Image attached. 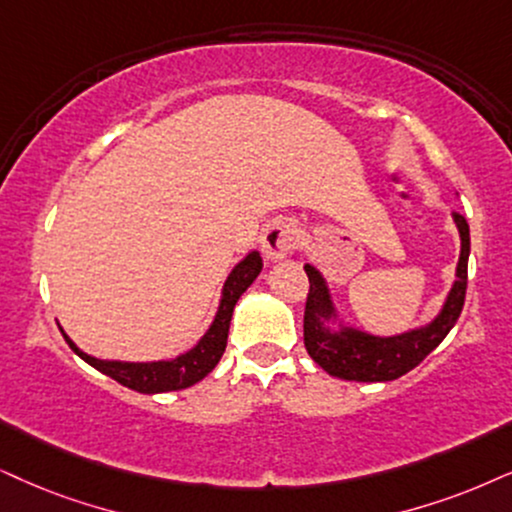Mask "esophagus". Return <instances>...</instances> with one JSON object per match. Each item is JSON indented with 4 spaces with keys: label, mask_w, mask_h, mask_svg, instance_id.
<instances>
[{
    "label": "esophagus",
    "mask_w": 512,
    "mask_h": 512,
    "mask_svg": "<svg viewBox=\"0 0 512 512\" xmlns=\"http://www.w3.org/2000/svg\"><path fill=\"white\" fill-rule=\"evenodd\" d=\"M262 252L269 262H278L288 257L297 245V234L286 219H274L262 229Z\"/></svg>",
    "instance_id": "34e87169"
}]
</instances>
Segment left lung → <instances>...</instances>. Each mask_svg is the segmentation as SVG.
<instances>
[{
	"label": "left lung",
	"instance_id": "obj_1",
	"mask_svg": "<svg viewBox=\"0 0 512 512\" xmlns=\"http://www.w3.org/2000/svg\"><path fill=\"white\" fill-rule=\"evenodd\" d=\"M461 255L456 264V278L444 297L442 309L423 326L394 335H375L352 326L342 319L335 307L331 288L314 264H304L309 276V295L304 307V347L309 357L328 375L357 383H387L416 368L456 326L468 288L470 226L463 215L451 212Z\"/></svg>",
	"mask_w": 512,
	"mask_h": 512
}]
</instances>
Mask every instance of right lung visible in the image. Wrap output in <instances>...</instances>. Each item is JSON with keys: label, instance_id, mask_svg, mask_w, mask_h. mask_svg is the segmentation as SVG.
I'll return each instance as SVG.
<instances>
[{"label": "right lung", "instance_id": "1", "mask_svg": "<svg viewBox=\"0 0 512 512\" xmlns=\"http://www.w3.org/2000/svg\"><path fill=\"white\" fill-rule=\"evenodd\" d=\"M260 271H262V255L257 250H250L248 255H245L243 260L231 269V274L226 276L222 295H219L217 314L203 338H200L191 349H186V352H181L172 359H158V361L96 359L92 354L82 352V349L68 338L61 326L58 328H61L63 338H66L70 349H73L77 357L87 361L89 366H94L96 371L108 375V378L118 380L120 385L129 387V390L141 392V394L186 390V387L200 383V380H203L205 375L219 364V359H222L226 349L231 316H234L238 297L252 286V281L260 276Z\"/></svg>", "mask_w": 512, "mask_h": 512}]
</instances>
